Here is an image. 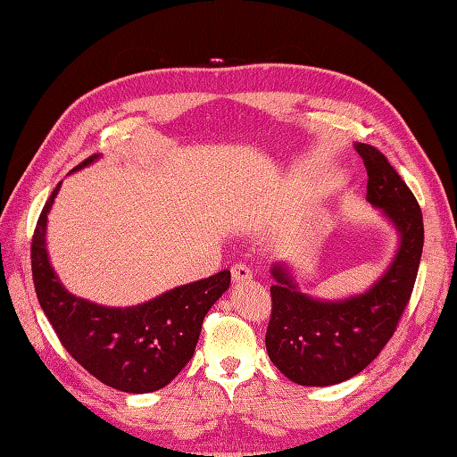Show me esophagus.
<instances>
[{"mask_svg":"<svg viewBox=\"0 0 457 457\" xmlns=\"http://www.w3.org/2000/svg\"><path fill=\"white\" fill-rule=\"evenodd\" d=\"M251 277H253V270H251L247 265L239 263L231 267V280H234V283H247V280H251Z\"/></svg>","mask_w":457,"mask_h":457,"instance_id":"34e87169","label":"esophagus"}]
</instances>
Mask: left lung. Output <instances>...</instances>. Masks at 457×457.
I'll return each mask as SVG.
<instances>
[{
  "label": "left lung",
  "instance_id": "left-lung-1",
  "mask_svg": "<svg viewBox=\"0 0 457 457\" xmlns=\"http://www.w3.org/2000/svg\"><path fill=\"white\" fill-rule=\"evenodd\" d=\"M353 147L369 177L365 200L395 228L399 245L365 293L336 300L304 293L287 261L270 265L267 353L280 373L304 386L344 383L381 353L409 304L422 257V212L414 194L383 153L365 143Z\"/></svg>",
  "mask_w": 457,
  "mask_h": 457
}]
</instances>
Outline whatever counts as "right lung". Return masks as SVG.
<instances>
[{"label": "right lung", "mask_w": 457, "mask_h": 457, "mask_svg": "<svg viewBox=\"0 0 457 457\" xmlns=\"http://www.w3.org/2000/svg\"><path fill=\"white\" fill-rule=\"evenodd\" d=\"M98 159L92 154L72 172ZM61 184L46 200L33 236L38 304L66 352L96 378L123 393L159 391L192 359L204 318L229 288V270L174 287L137 306H104L68 293L46 251V220Z\"/></svg>", "instance_id": "1"}]
</instances>
